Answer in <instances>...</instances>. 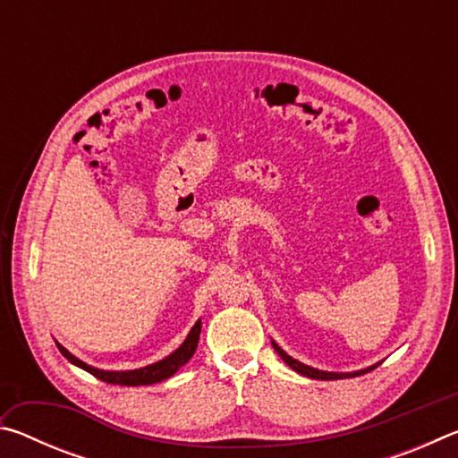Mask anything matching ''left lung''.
<instances>
[{
  "label": "left lung",
  "mask_w": 458,
  "mask_h": 458,
  "mask_svg": "<svg viewBox=\"0 0 458 458\" xmlns=\"http://www.w3.org/2000/svg\"><path fill=\"white\" fill-rule=\"evenodd\" d=\"M273 347H275V352L281 355V360L286 363V366H289L294 371H299L301 376H307V377H311V379H345V377L363 376V374H368V371H371L374 368H377V363H374V366L363 368V369H355V371H325V369L311 368V366H307V363H303V361L291 358V355L286 353L281 345L275 344V341H273Z\"/></svg>",
  "instance_id": "1"
}]
</instances>
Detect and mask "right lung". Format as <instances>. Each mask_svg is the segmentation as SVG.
Here are the masks:
<instances>
[{"label": "right lung", "mask_w": 458, "mask_h": 458, "mask_svg": "<svg viewBox=\"0 0 458 458\" xmlns=\"http://www.w3.org/2000/svg\"><path fill=\"white\" fill-rule=\"evenodd\" d=\"M199 331H201V321L198 319L196 325H193L191 331L188 333V337L183 339V344L177 347V350L174 353H169L167 358L155 361V363H149V366L145 368H139V369H98L95 366H89L87 361H82L76 358V355H72L71 352L66 350L64 345H58L60 353L64 355V358L74 363L76 368H81L84 371H89V374H92L98 379H103V382L106 384H119V386H149V384H157V382H164V379L172 377L177 369H180L182 366H185L191 360L193 352H196L198 347V339H199Z\"/></svg>", "instance_id": "add662e5"}]
</instances>
